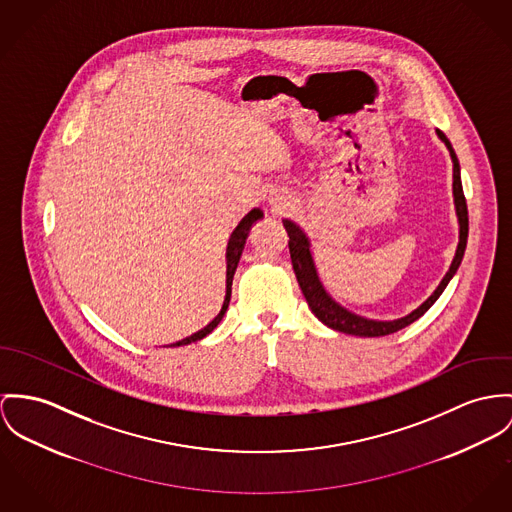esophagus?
Returning <instances> with one entry per match:
<instances>
[{
    "label": "esophagus",
    "mask_w": 512,
    "mask_h": 512,
    "mask_svg": "<svg viewBox=\"0 0 512 512\" xmlns=\"http://www.w3.org/2000/svg\"><path fill=\"white\" fill-rule=\"evenodd\" d=\"M282 208H284L282 202H275V210H282Z\"/></svg>",
    "instance_id": "esophagus-1"
}]
</instances>
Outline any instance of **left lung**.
Instances as JSON below:
<instances>
[{
    "label": "left lung",
    "mask_w": 512,
    "mask_h": 512,
    "mask_svg": "<svg viewBox=\"0 0 512 512\" xmlns=\"http://www.w3.org/2000/svg\"><path fill=\"white\" fill-rule=\"evenodd\" d=\"M436 136L444 142V146L450 152L452 159V197H454V208H456V216H458V247L454 253V259L446 271V275L442 276V280L438 282V286L434 288L433 294L421 304L417 306L413 312H409L403 317L397 319H372V317H364V315L354 314L349 308L341 306L323 286L317 267H315L314 251H312V241L308 234L292 220H282L286 232H288V247H290V259H292V267L298 278V284L302 288V294L312 310V314L327 327H331L333 331L339 333H347L354 337H384V335H392L395 331L411 325L413 321H417L421 315L425 314L434 302L438 300V296L444 292V288L448 286V282L452 280V276L456 275L462 259H464V251H466V243H468V206H466V198H464V189H462V177H460V161L456 158V152L450 144V140L436 130Z\"/></svg>",
    "instance_id": "left-lung-1"
}]
</instances>
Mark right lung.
Listing matches in <instances>:
<instances>
[{"label": "right lung", "mask_w": 512, "mask_h": 512, "mask_svg": "<svg viewBox=\"0 0 512 512\" xmlns=\"http://www.w3.org/2000/svg\"><path fill=\"white\" fill-rule=\"evenodd\" d=\"M263 216H265V214H263L261 208L249 210V212L241 218V222L237 224L236 230L232 232V236L228 239V247H226V296H224L222 310L218 312V315H216L206 327H202V329H198L197 333H193V335H189V337H185V339L173 343L171 347H181V345L197 343V341L204 339L208 333H212V331L218 327V323L222 321V317H224L228 306H230V298H232V280H234V275H236L237 263H239V257H241V253H243L247 236H249V232H251V226H253L255 222H259Z\"/></svg>", "instance_id": "add662e5"}]
</instances>
